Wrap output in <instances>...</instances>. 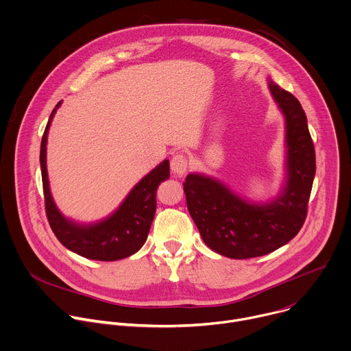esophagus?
I'll list each match as a JSON object with an SVG mask.
<instances>
[{"instance_id":"1","label":"esophagus","mask_w":351,"mask_h":351,"mask_svg":"<svg viewBox=\"0 0 351 351\" xmlns=\"http://www.w3.org/2000/svg\"><path fill=\"white\" fill-rule=\"evenodd\" d=\"M188 166H189V160H188V156L185 154L177 152V154L173 155L171 162H170V167H171V171L176 176L182 177L186 173Z\"/></svg>"}]
</instances>
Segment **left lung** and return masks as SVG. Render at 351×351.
<instances>
[{
  "mask_svg": "<svg viewBox=\"0 0 351 351\" xmlns=\"http://www.w3.org/2000/svg\"><path fill=\"white\" fill-rule=\"evenodd\" d=\"M285 115L288 178L282 195L267 204H250L221 182L189 174L184 182L186 206L203 241L233 259L262 256L292 240L303 226L315 174V151L306 114L289 92L269 84Z\"/></svg>",
  "mask_w": 351,
  "mask_h": 351,
  "instance_id": "left-lung-1",
  "label": "left lung"
}]
</instances>
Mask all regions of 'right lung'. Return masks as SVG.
Returning a JSON list of instances; mask_svg holds the SVG:
<instances>
[{
  "instance_id": "right-lung-1",
  "label": "right lung",
  "mask_w": 351,
  "mask_h": 351,
  "mask_svg": "<svg viewBox=\"0 0 351 351\" xmlns=\"http://www.w3.org/2000/svg\"><path fill=\"white\" fill-rule=\"evenodd\" d=\"M53 110L41 141V171L47 218L58 240L73 252L96 261H118L137 252L145 243L156 211V191L170 177L169 160H163L129 193L122 206L106 221L82 226L66 219L56 208L47 174V138Z\"/></svg>"
}]
</instances>
